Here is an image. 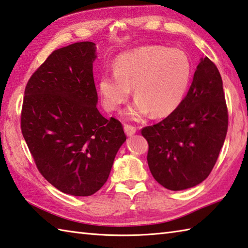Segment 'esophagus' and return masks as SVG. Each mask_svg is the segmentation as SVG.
<instances>
[{
	"label": "esophagus",
	"mask_w": 248,
	"mask_h": 248,
	"mask_svg": "<svg viewBox=\"0 0 248 248\" xmlns=\"http://www.w3.org/2000/svg\"><path fill=\"white\" fill-rule=\"evenodd\" d=\"M124 132L128 137H131V135H133L135 132H137V128L131 124H124Z\"/></svg>",
	"instance_id": "obj_1"
}]
</instances>
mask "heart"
<instances>
[{
  "mask_svg": "<svg viewBox=\"0 0 248 248\" xmlns=\"http://www.w3.org/2000/svg\"><path fill=\"white\" fill-rule=\"evenodd\" d=\"M191 73V62L183 50L140 47L116 58L114 73L100 77L99 93L105 109L116 110L129 99L133 87L137 101L125 110V117L140 120L149 111L162 117L181 105Z\"/></svg>",
  "mask_w": 248,
  "mask_h": 248,
  "instance_id": "1",
  "label": "heart"
}]
</instances>
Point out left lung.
Here are the masks:
<instances>
[{
	"label": "left lung",
	"mask_w": 248,
	"mask_h": 248,
	"mask_svg": "<svg viewBox=\"0 0 248 248\" xmlns=\"http://www.w3.org/2000/svg\"><path fill=\"white\" fill-rule=\"evenodd\" d=\"M228 130L222 79L215 63L202 58L181 105L160 123L140 130L148 143L154 178L170 190H184L210 175Z\"/></svg>",
	"instance_id": "1"
}]
</instances>
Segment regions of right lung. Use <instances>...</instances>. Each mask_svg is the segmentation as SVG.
<instances>
[{"label": "right lung", "mask_w": 248, "mask_h": 248, "mask_svg": "<svg viewBox=\"0 0 248 248\" xmlns=\"http://www.w3.org/2000/svg\"><path fill=\"white\" fill-rule=\"evenodd\" d=\"M94 45L52 51L29 79L21 109V132L37 170L58 190L77 197L100 190L127 140L120 121L96 108Z\"/></svg>", "instance_id": "right-lung-1"}]
</instances>
